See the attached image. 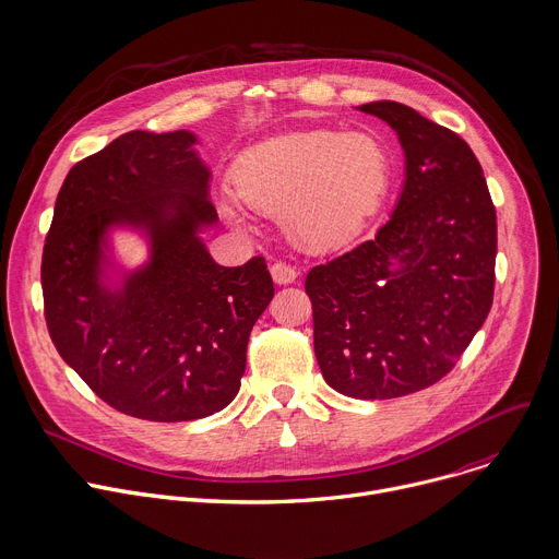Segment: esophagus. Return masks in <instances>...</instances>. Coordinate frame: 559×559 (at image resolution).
<instances>
[{
  "instance_id": "obj_1",
  "label": "esophagus",
  "mask_w": 559,
  "mask_h": 559,
  "mask_svg": "<svg viewBox=\"0 0 559 559\" xmlns=\"http://www.w3.org/2000/svg\"><path fill=\"white\" fill-rule=\"evenodd\" d=\"M271 275H273V282L282 286V284H293V282L297 280L299 271H297L295 266L286 264V262H275V264L271 266Z\"/></svg>"
}]
</instances>
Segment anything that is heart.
I'll return each mask as SVG.
<instances>
[{"instance_id": "1", "label": "heart", "mask_w": 559, "mask_h": 559, "mask_svg": "<svg viewBox=\"0 0 559 559\" xmlns=\"http://www.w3.org/2000/svg\"><path fill=\"white\" fill-rule=\"evenodd\" d=\"M390 176L388 152L364 132L308 130L249 150L234 171L236 198L264 215H282L286 231L314 249L355 238L377 211ZM222 211L242 225L234 200Z\"/></svg>"}]
</instances>
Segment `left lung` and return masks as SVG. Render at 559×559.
Listing matches in <instances>:
<instances>
[{"instance_id":"obj_1","label":"left lung","mask_w":559,"mask_h":559,"mask_svg":"<svg viewBox=\"0 0 559 559\" xmlns=\"http://www.w3.org/2000/svg\"><path fill=\"white\" fill-rule=\"evenodd\" d=\"M405 156L390 219L368 242L310 269L314 357L330 388L396 399L448 374L493 301L496 209L472 147L396 100L357 107Z\"/></svg>"}]
</instances>
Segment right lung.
Instances as JSON below:
<instances>
[{
  "label": "right lung",
  "instance_id": "obj_1",
  "mask_svg": "<svg viewBox=\"0 0 559 559\" xmlns=\"http://www.w3.org/2000/svg\"><path fill=\"white\" fill-rule=\"evenodd\" d=\"M198 136L128 132L76 163L44 247L46 321L61 359L115 409L156 423L195 420L240 392L249 334L275 288L264 258L219 266L211 169ZM148 258L126 270L114 234Z\"/></svg>",
  "mask_w": 559,
  "mask_h": 559
}]
</instances>
